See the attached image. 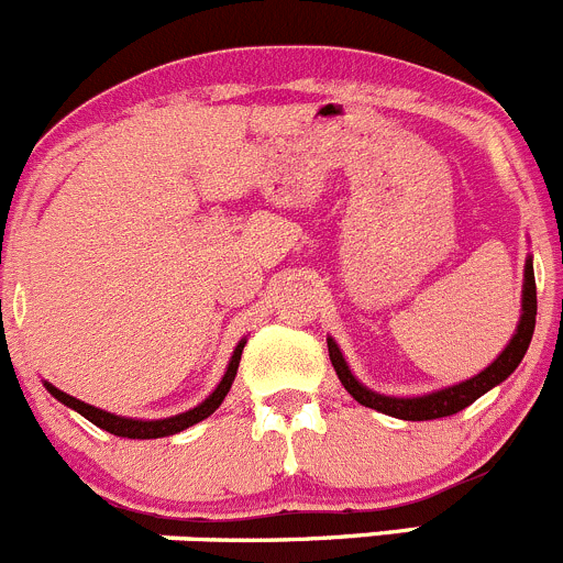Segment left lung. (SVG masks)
Listing matches in <instances>:
<instances>
[{"label": "left lung", "mask_w": 563, "mask_h": 563, "mask_svg": "<svg viewBox=\"0 0 563 563\" xmlns=\"http://www.w3.org/2000/svg\"><path fill=\"white\" fill-rule=\"evenodd\" d=\"M533 325H537V282H533V263L531 257L526 260V279H522V314L517 322L515 336L509 339V344L504 347V353L482 369L478 375H473L471 380L457 383V386L441 388V391L424 394V397H386V394H377L372 388H366L364 383L355 380V375L350 372L347 361H344L342 350L336 347L333 339H328V355H331V364L336 369L339 380L347 388L350 397L355 402H361L364 408L380 410V413L394 416V419L405 421H430V419H443V416H454L460 410L468 408L471 402H476L482 394H487L489 388H495L498 383H504L511 372L520 366L522 355H526L528 344H531Z\"/></svg>", "instance_id": "left-lung-1"}]
</instances>
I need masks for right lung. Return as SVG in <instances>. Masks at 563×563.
Returning a JSON list of instances; mask_svg holds the SVG:
<instances>
[{
  "label": "right lung",
  "mask_w": 563,
  "mask_h": 563,
  "mask_svg": "<svg viewBox=\"0 0 563 563\" xmlns=\"http://www.w3.org/2000/svg\"><path fill=\"white\" fill-rule=\"evenodd\" d=\"M243 344H246V339H241V342H238L235 353H232V358H230V366H227L224 377H221V383L216 386V391L210 394L205 402H199L197 408L186 410V413L169 416V419H155V421L125 419V416H114V413H106V410H100V408H92V405L81 402V399H76V397H70V394L54 388L52 383H43V386L52 391L54 399H59L63 405L74 408L76 413L85 416L87 421H92L95 427H100V430L111 432V435H117V438H136V441H150V438L177 435V432L188 430V427H194V424H199L202 419H208V416L216 413V408L224 402V397L230 394V388H232V380H235V375H238V364H241Z\"/></svg>",
  "instance_id": "1"
}]
</instances>
